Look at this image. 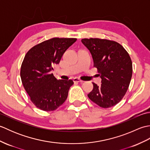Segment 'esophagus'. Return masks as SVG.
Listing matches in <instances>:
<instances>
[{
    "label": "esophagus",
    "mask_w": 150,
    "mask_h": 150,
    "mask_svg": "<svg viewBox=\"0 0 150 150\" xmlns=\"http://www.w3.org/2000/svg\"><path fill=\"white\" fill-rule=\"evenodd\" d=\"M73 81L74 82H84L83 81L81 80V79H79V78H74L73 79Z\"/></svg>",
    "instance_id": "obj_1"
}]
</instances>
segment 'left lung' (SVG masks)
I'll use <instances>...</instances> for the list:
<instances>
[{
	"mask_svg": "<svg viewBox=\"0 0 150 150\" xmlns=\"http://www.w3.org/2000/svg\"><path fill=\"white\" fill-rule=\"evenodd\" d=\"M81 41L90 50L93 66L102 79L99 86L93 82L89 98L101 108L115 106L125 95L132 77V62L128 53L113 40L90 38Z\"/></svg>",
	"mask_w": 150,
	"mask_h": 150,
	"instance_id": "obj_1",
	"label": "left lung"
}]
</instances>
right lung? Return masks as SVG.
Listing matches in <instances>:
<instances>
[{
  "label": "right lung",
  "mask_w": 150,
  "mask_h": 150,
  "mask_svg": "<svg viewBox=\"0 0 150 150\" xmlns=\"http://www.w3.org/2000/svg\"><path fill=\"white\" fill-rule=\"evenodd\" d=\"M76 40L75 38H52L34 46L25 55L21 68L22 83L39 109L55 110L68 97L73 81L57 80L52 71Z\"/></svg>",
  "instance_id": "right-lung-1"
}]
</instances>
